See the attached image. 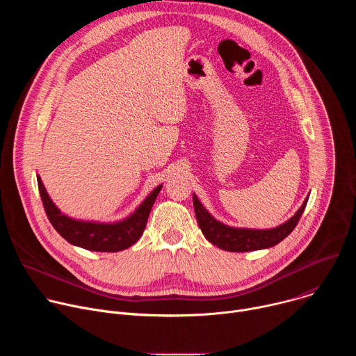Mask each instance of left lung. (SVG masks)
<instances>
[{"label":"left lung","mask_w":356,"mask_h":356,"mask_svg":"<svg viewBox=\"0 0 356 356\" xmlns=\"http://www.w3.org/2000/svg\"><path fill=\"white\" fill-rule=\"evenodd\" d=\"M309 197L304 200L302 206L297 213L284 224L272 229H248V228H234L217 221L201 204L195 194H193V206L195 218L200 229L204 236L220 249L228 252H249L258 250L277 245L282 242L297 225L304 209L307 206Z\"/></svg>","instance_id":"8db88e82"}]
</instances>
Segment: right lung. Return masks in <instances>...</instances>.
I'll list each match as a JSON object with an SVG mask.
<instances>
[{"label": "right lung", "mask_w": 356, "mask_h": 356, "mask_svg": "<svg viewBox=\"0 0 356 356\" xmlns=\"http://www.w3.org/2000/svg\"><path fill=\"white\" fill-rule=\"evenodd\" d=\"M36 179L40 198L50 224L69 243L94 252H120L134 245L143 234L152 206H154L162 188V184H159L128 218L113 224H104L79 221L65 216L50 200L40 177L38 176Z\"/></svg>", "instance_id": "1"}]
</instances>
